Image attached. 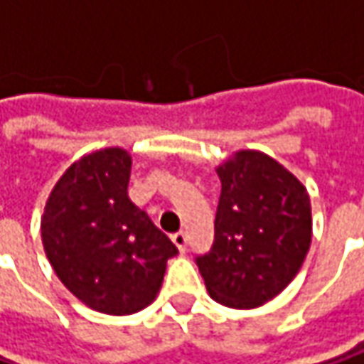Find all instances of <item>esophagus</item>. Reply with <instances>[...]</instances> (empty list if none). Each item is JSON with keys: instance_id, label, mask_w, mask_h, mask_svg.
<instances>
[{"instance_id": "1", "label": "esophagus", "mask_w": 364, "mask_h": 364, "mask_svg": "<svg viewBox=\"0 0 364 364\" xmlns=\"http://www.w3.org/2000/svg\"><path fill=\"white\" fill-rule=\"evenodd\" d=\"M171 238H173L175 246H177L181 252H185V248H187V234H185V232H177V234H173Z\"/></svg>"}]
</instances>
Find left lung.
I'll use <instances>...</instances> for the list:
<instances>
[{
  "label": "left lung",
  "mask_w": 364,
  "mask_h": 364,
  "mask_svg": "<svg viewBox=\"0 0 364 364\" xmlns=\"http://www.w3.org/2000/svg\"><path fill=\"white\" fill-rule=\"evenodd\" d=\"M222 193L213 245L196 262L210 297L252 309L299 273L311 242V205L301 181L275 159L238 151L215 168Z\"/></svg>",
  "instance_id": "left-lung-1"
}]
</instances>
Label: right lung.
Instances as JSON below:
<instances>
[{"mask_svg": "<svg viewBox=\"0 0 364 364\" xmlns=\"http://www.w3.org/2000/svg\"><path fill=\"white\" fill-rule=\"evenodd\" d=\"M132 159L102 149L73 163L44 205L42 245L56 277L85 306L128 316L154 301L179 250L128 198Z\"/></svg>", "mask_w": 364, "mask_h": 364, "instance_id": "obj_1", "label": "right lung"}]
</instances>
